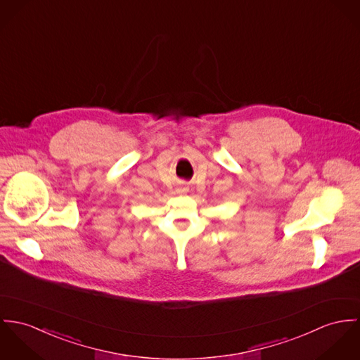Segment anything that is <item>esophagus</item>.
Listing matches in <instances>:
<instances>
[{
    "instance_id": "34e87169",
    "label": "esophagus",
    "mask_w": 360,
    "mask_h": 360,
    "mask_svg": "<svg viewBox=\"0 0 360 360\" xmlns=\"http://www.w3.org/2000/svg\"><path fill=\"white\" fill-rule=\"evenodd\" d=\"M184 191H186V188H184Z\"/></svg>"
}]
</instances>
